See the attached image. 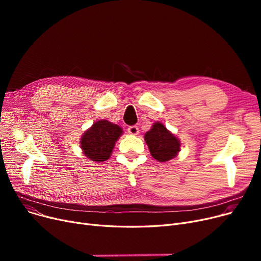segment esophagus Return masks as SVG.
Segmentation results:
<instances>
[{
	"instance_id": "esophagus-1",
	"label": "esophagus",
	"mask_w": 261,
	"mask_h": 261,
	"mask_svg": "<svg viewBox=\"0 0 261 261\" xmlns=\"http://www.w3.org/2000/svg\"><path fill=\"white\" fill-rule=\"evenodd\" d=\"M128 132L132 135H138L139 134V127L138 126H129Z\"/></svg>"
}]
</instances>
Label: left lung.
I'll return each instance as SVG.
<instances>
[{
	"label": "left lung",
	"instance_id": "obj_1",
	"mask_svg": "<svg viewBox=\"0 0 261 261\" xmlns=\"http://www.w3.org/2000/svg\"><path fill=\"white\" fill-rule=\"evenodd\" d=\"M145 141L150 153L159 162H167L175 158L180 151L181 143L179 139H176L160 121L154 122L151 129L146 132Z\"/></svg>",
	"mask_w": 261,
	"mask_h": 261
}]
</instances>
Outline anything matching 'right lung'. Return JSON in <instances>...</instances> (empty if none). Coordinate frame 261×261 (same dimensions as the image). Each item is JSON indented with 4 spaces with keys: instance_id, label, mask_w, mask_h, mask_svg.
Listing matches in <instances>:
<instances>
[{
    "instance_id": "1",
    "label": "right lung",
    "mask_w": 261,
    "mask_h": 261,
    "mask_svg": "<svg viewBox=\"0 0 261 261\" xmlns=\"http://www.w3.org/2000/svg\"><path fill=\"white\" fill-rule=\"evenodd\" d=\"M122 134V129L106 119L93 123L80 140L84 154L91 161L101 163L111 156L115 143Z\"/></svg>"
}]
</instances>
